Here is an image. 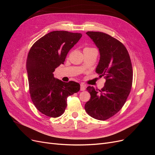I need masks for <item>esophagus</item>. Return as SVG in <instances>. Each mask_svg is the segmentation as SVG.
I'll return each mask as SVG.
<instances>
[{
	"mask_svg": "<svg viewBox=\"0 0 155 155\" xmlns=\"http://www.w3.org/2000/svg\"><path fill=\"white\" fill-rule=\"evenodd\" d=\"M80 87H81L80 90H81V91H85V89H86V85H84V84H81Z\"/></svg>",
	"mask_w": 155,
	"mask_h": 155,
	"instance_id": "1",
	"label": "esophagus"
}]
</instances>
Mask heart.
<instances>
[{
	"instance_id": "heart-1",
	"label": "heart",
	"mask_w": 155,
	"mask_h": 155,
	"mask_svg": "<svg viewBox=\"0 0 155 155\" xmlns=\"http://www.w3.org/2000/svg\"><path fill=\"white\" fill-rule=\"evenodd\" d=\"M89 49H93V48H89V47H86V48H84V50H89Z\"/></svg>"
}]
</instances>
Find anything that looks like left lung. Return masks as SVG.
<instances>
[{
    "label": "left lung",
    "instance_id": "left-lung-1",
    "mask_svg": "<svg viewBox=\"0 0 155 155\" xmlns=\"http://www.w3.org/2000/svg\"><path fill=\"white\" fill-rule=\"evenodd\" d=\"M99 49L100 59L96 72L106 79L101 90L89 86L87 90L91 99L85 105L87 114L92 118L105 120L120 110L130 92L133 68L125 46L118 40L100 31H87Z\"/></svg>",
    "mask_w": 155,
    "mask_h": 155
}]
</instances>
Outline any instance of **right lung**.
Masks as SVG:
<instances>
[{"instance_id": "obj_1", "label": "right lung", "mask_w": 155, "mask_h": 155, "mask_svg": "<svg viewBox=\"0 0 155 155\" xmlns=\"http://www.w3.org/2000/svg\"><path fill=\"white\" fill-rule=\"evenodd\" d=\"M81 37L79 33L51 31L37 41L29 51L26 70L31 99L37 109L46 116L62 115L67 97L80 90L78 83L63 82L55 78L53 72L64 64L69 50Z\"/></svg>"}]
</instances>
